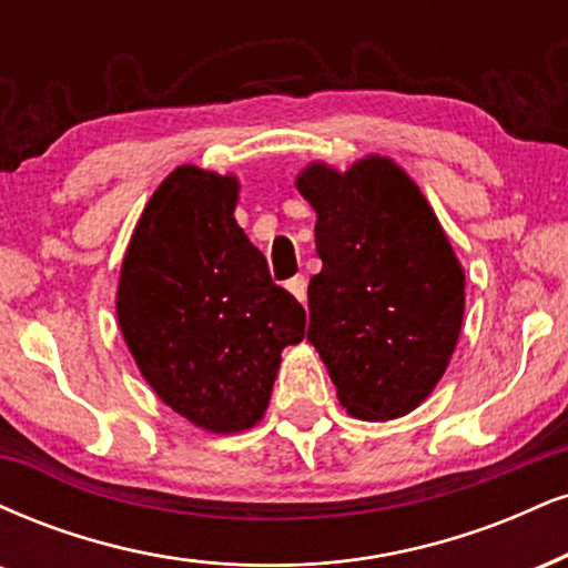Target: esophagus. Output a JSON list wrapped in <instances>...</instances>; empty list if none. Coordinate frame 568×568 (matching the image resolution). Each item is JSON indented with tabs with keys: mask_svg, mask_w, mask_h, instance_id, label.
Here are the masks:
<instances>
[{
	"mask_svg": "<svg viewBox=\"0 0 568 568\" xmlns=\"http://www.w3.org/2000/svg\"><path fill=\"white\" fill-rule=\"evenodd\" d=\"M285 288H288L293 296L298 298V302H306V277L304 275H296V277H291L288 283H285Z\"/></svg>",
	"mask_w": 568,
	"mask_h": 568,
	"instance_id": "esophagus-1",
	"label": "esophagus"
}]
</instances>
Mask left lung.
<instances>
[{"instance_id": "8db88e82", "label": "left lung", "mask_w": 568, "mask_h": 568, "mask_svg": "<svg viewBox=\"0 0 568 568\" xmlns=\"http://www.w3.org/2000/svg\"><path fill=\"white\" fill-rule=\"evenodd\" d=\"M296 187L317 214L323 258L310 280L306 341L346 413L402 418L453 359L466 312L463 264L432 203L386 155H365L346 172L312 161Z\"/></svg>"}]
</instances>
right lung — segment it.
I'll use <instances>...</instances> for the list:
<instances>
[{
	"label": "right lung",
	"mask_w": 568,
	"mask_h": 568,
	"mask_svg": "<svg viewBox=\"0 0 568 568\" xmlns=\"http://www.w3.org/2000/svg\"><path fill=\"white\" fill-rule=\"evenodd\" d=\"M241 182L176 166L142 209L121 262L115 314L142 378L209 434L264 418L285 346L304 338V306L272 283L235 222Z\"/></svg>",
	"instance_id": "1"
}]
</instances>
